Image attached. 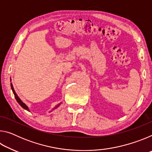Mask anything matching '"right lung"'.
<instances>
[{"label":"right lung","instance_id":"right-lung-1","mask_svg":"<svg viewBox=\"0 0 152 152\" xmlns=\"http://www.w3.org/2000/svg\"><path fill=\"white\" fill-rule=\"evenodd\" d=\"M11 89H12V92H13V93H14V95H15V99H16L17 101L18 102V103H19V104L20 105V106H21L24 109L27 110H29V109H28V107H27V105L25 104L24 103V102H23L21 101V100H20V99H19V97L17 96V93H16V92H15V90H14V88H13V86H12V83H11ZM58 106H59V104L58 105V106H56V107L54 108V109H56V108H57Z\"/></svg>","mask_w":152,"mask_h":152}]
</instances>
